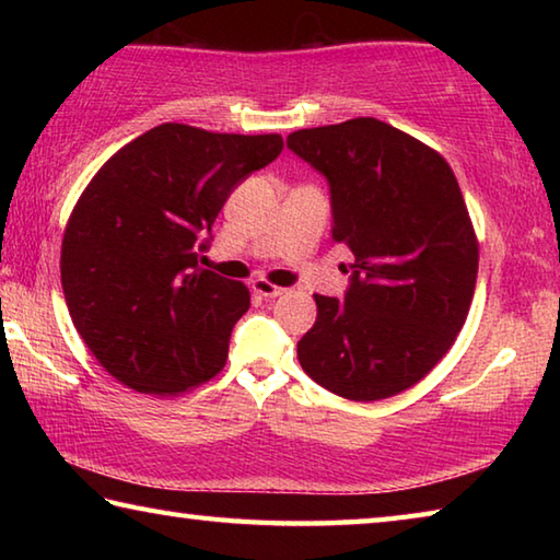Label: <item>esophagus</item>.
Listing matches in <instances>:
<instances>
[{
	"label": "esophagus",
	"instance_id": "obj_1",
	"mask_svg": "<svg viewBox=\"0 0 560 560\" xmlns=\"http://www.w3.org/2000/svg\"><path fill=\"white\" fill-rule=\"evenodd\" d=\"M252 289L259 293V296H264V299H277V296H281L283 291L287 289H281V287H277V283H271V281H267V279H254L252 281Z\"/></svg>",
	"mask_w": 560,
	"mask_h": 560
}]
</instances>
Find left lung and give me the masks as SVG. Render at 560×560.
Wrapping results in <instances>:
<instances>
[{
    "instance_id": "1",
    "label": "left lung",
    "mask_w": 560,
    "mask_h": 560,
    "mask_svg": "<svg viewBox=\"0 0 560 560\" xmlns=\"http://www.w3.org/2000/svg\"><path fill=\"white\" fill-rule=\"evenodd\" d=\"M287 145L328 177L334 242L355 257L343 301L314 293L299 363L346 400L400 395L447 355L477 287L457 177L438 150L377 118L303 128Z\"/></svg>"
}]
</instances>
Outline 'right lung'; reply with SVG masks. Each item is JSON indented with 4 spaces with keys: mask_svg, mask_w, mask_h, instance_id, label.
<instances>
[{
    "mask_svg": "<svg viewBox=\"0 0 560 560\" xmlns=\"http://www.w3.org/2000/svg\"><path fill=\"white\" fill-rule=\"evenodd\" d=\"M281 148L279 132L163 122L93 175L66 222L61 287L83 343L118 383L175 397L222 371L249 289L197 269L202 236Z\"/></svg>",
    "mask_w": 560,
    "mask_h": 560,
    "instance_id": "obj_1",
    "label": "right lung"
}]
</instances>
